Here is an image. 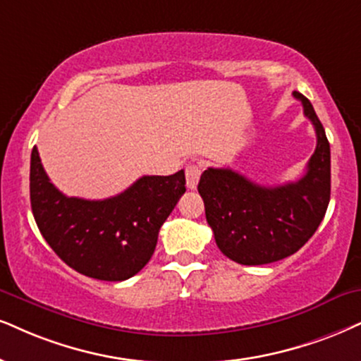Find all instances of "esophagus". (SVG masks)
<instances>
[{
  "mask_svg": "<svg viewBox=\"0 0 361 361\" xmlns=\"http://www.w3.org/2000/svg\"><path fill=\"white\" fill-rule=\"evenodd\" d=\"M201 172L202 167L199 164H188L185 167V179H188V188L189 189H195L199 184V179H201Z\"/></svg>",
  "mask_w": 361,
  "mask_h": 361,
  "instance_id": "1",
  "label": "esophagus"
}]
</instances>
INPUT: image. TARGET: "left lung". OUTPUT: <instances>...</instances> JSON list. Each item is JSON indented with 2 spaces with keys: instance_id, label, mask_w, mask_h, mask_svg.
<instances>
[{
  "instance_id": "1",
  "label": "left lung",
  "mask_w": 361,
  "mask_h": 361,
  "mask_svg": "<svg viewBox=\"0 0 361 361\" xmlns=\"http://www.w3.org/2000/svg\"><path fill=\"white\" fill-rule=\"evenodd\" d=\"M317 132V149L296 182L264 188L233 169L202 172L197 190L217 247L239 264H268L303 247L328 209L331 192L330 142L311 102L293 92Z\"/></svg>"
}]
</instances>
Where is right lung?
I'll list each match as a JSON object with an SVG mask.
<instances>
[{
	"instance_id": "add662e5",
	"label": "right lung",
	"mask_w": 361,
	"mask_h": 361,
	"mask_svg": "<svg viewBox=\"0 0 361 361\" xmlns=\"http://www.w3.org/2000/svg\"><path fill=\"white\" fill-rule=\"evenodd\" d=\"M185 192L184 171L144 176L104 201L66 197L31 150V211L44 241L70 268L102 281H123L152 257L159 229Z\"/></svg>"
}]
</instances>
